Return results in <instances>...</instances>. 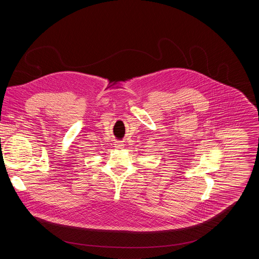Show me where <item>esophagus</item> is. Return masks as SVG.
I'll list each match as a JSON object with an SVG mask.
<instances>
[{"label": "esophagus", "mask_w": 259, "mask_h": 259, "mask_svg": "<svg viewBox=\"0 0 259 259\" xmlns=\"http://www.w3.org/2000/svg\"><path fill=\"white\" fill-rule=\"evenodd\" d=\"M114 146H115L116 149H122L124 148V144L122 142H115Z\"/></svg>", "instance_id": "esophagus-1"}]
</instances>
